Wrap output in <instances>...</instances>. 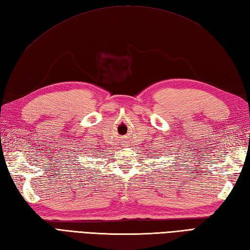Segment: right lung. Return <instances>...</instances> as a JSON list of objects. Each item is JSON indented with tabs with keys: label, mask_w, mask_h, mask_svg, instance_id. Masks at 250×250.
<instances>
[{
	"label": "right lung",
	"mask_w": 250,
	"mask_h": 250,
	"mask_svg": "<svg viewBox=\"0 0 250 250\" xmlns=\"http://www.w3.org/2000/svg\"><path fill=\"white\" fill-rule=\"evenodd\" d=\"M94 152H95V151H91V153H90V154H95V153H94ZM97 155H98V154H97ZM93 156H94V155H93Z\"/></svg>",
	"instance_id": "right-lung-1"
}]
</instances>
